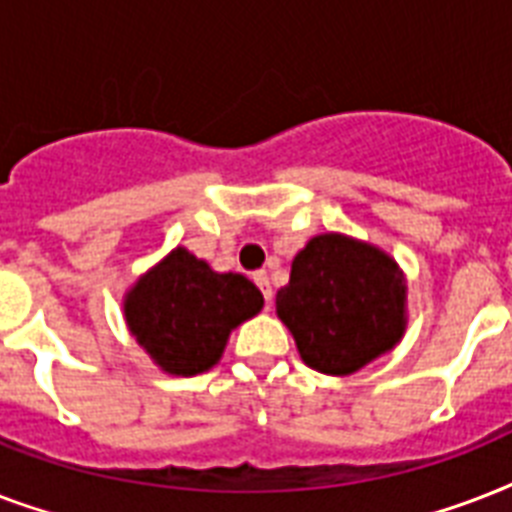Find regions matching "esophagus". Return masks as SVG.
Returning a JSON list of instances; mask_svg holds the SVG:
<instances>
[{
  "instance_id": "obj_1",
  "label": "esophagus",
  "mask_w": 512,
  "mask_h": 512,
  "mask_svg": "<svg viewBox=\"0 0 512 512\" xmlns=\"http://www.w3.org/2000/svg\"><path fill=\"white\" fill-rule=\"evenodd\" d=\"M252 279H255V284H257V287H260V292H263L265 303H271L273 289H271V281H268V273H265V271H255V276H252Z\"/></svg>"
}]
</instances>
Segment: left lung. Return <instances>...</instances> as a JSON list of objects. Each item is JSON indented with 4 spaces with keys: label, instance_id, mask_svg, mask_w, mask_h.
Segmentation results:
<instances>
[{
    "label": "left lung",
    "instance_id": "1",
    "mask_svg": "<svg viewBox=\"0 0 512 512\" xmlns=\"http://www.w3.org/2000/svg\"><path fill=\"white\" fill-rule=\"evenodd\" d=\"M276 313L305 364L345 377L404 337V271L374 244L321 233L292 260L289 284L276 292Z\"/></svg>",
    "mask_w": 512,
    "mask_h": 512
}]
</instances>
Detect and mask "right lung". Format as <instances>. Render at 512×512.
I'll return each instance as SVG.
<instances>
[{"mask_svg":"<svg viewBox=\"0 0 512 512\" xmlns=\"http://www.w3.org/2000/svg\"><path fill=\"white\" fill-rule=\"evenodd\" d=\"M260 308L263 295L247 276L212 271L185 247L172 249L124 295L132 337L177 377L212 369L233 329Z\"/></svg>","mask_w":512,"mask_h":512,"instance_id":"add662e5","label":"right lung"}]
</instances>
